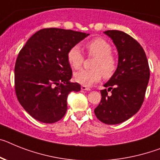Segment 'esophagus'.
I'll use <instances>...</instances> for the list:
<instances>
[{"mask_svg":"<svg viewBox=\"0 0 160 160\" xmlns=\"http://www.w3.org/2000/svg\"><path fill=\"white\" fill-rule=\"evenodd\" d=\"M81 90H84V91H89V90H90V88H88V87L85 86V85H82V86H81Z\"/></svg>","mask_w":160,"mask_h":160,"instance_id":"esophagus-1","label":"esophagus"}]
</instances>
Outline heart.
<instances>
[{
  "instance_id": "obj_1",
  "label": "heart",
  "mask_w": 160,
  "mask_h": 160,
  "mask_svg": "<svg viewBox=\"0 0 160 160\" xmlns=\"http://www.w3.org/2000/svg\"><path fill=\"white\" fill-rule=\"evenodd\" d=\"M85 48L89 55L96 58L92 65V69H81L74 73V79L76 82L90 86L101 80L102 76L106 79L111 78L117 68V61L112 52V46L107 40L97 37L88 41ZM68 61L72 68L78 69L84 62L80 47L74 45L68 52Z\"/></svg>"
}]
</instances>
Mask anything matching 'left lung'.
<instances>
[{"instance_id":"obj_1","label":"left lung","mask_w":160,"mask_h":160,"mask_svg":"<svg viewBox=\"0 0 160 160\" xmlns=\"http://www.w3.org/2000/svg\"><path fill=\"white\" fill-rule=\"evenodd\" d=\"M104 33L117 48L119 59L116 71L104 84L108 88L101 90L102 100L94 113L102 123L117 124L140 110L150 79V68L144 49L132 37L117 30Z\"/></svg>"}]
</instances>
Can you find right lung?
<instances>
[{
	"label": "right lung",
	"mask_w": 160,
	"mask_h": 160,
	"mask_svg": "<svg viewBox=\"0 0 160 160\" xmlns=\"http://www.w3.org/2000/svg\"><path fill=\"white\" fill-rule=\"evenodd\" d=\"M89 34L61 28H45L20 50L14 68V88L19 103L32 117L45 123L58 121L68 110L70 92L80 90L70 81L68 52Z\"/></svg>",
	"instance_id": "right-lung-1"
}]
</instances>
